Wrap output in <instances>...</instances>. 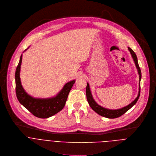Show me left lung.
Here are the masks:
<instances>
[{
	"label": "left lung",
	"mask_w": 156,
	"mask_h": 156,
	"mask_svg": "<svg viewBox=\"0 0 156 156\" xmlns=\"http://www.w3.org/2000/svg\"><path fill=\"white\" fill-rule=\"evenodd\" d=\"M132 56V58H133V60L135 61V65L136 66V68L138 69V74L140 75V81H141V69L140 68L138 65V59H137V57L136 55L135 54V53L133 51V50L132 49H131L130 47H128ZM140 91L138 93V97L136 98V99L132 102L131 103L130 105H129L128 106L124 107L123 108L119 109H116V110H111V109H108L106 108H104L101 106H100V105H98L95 101V100H93L91 94V91L90 90V87H89V84L87 83V87H86V96H87V101L88 102V104L90 105V106L91 108V109L95 111L97 113H98V114H100V115L105 117H107L109 119H114V118H117L119 117H120L122 115H123V114H125L127 111H129L133 105H135L136 104V103L137 102L139 97H140Z\"/></svg>",
	"instance_id": "left-lung-1"
}]
</instances>
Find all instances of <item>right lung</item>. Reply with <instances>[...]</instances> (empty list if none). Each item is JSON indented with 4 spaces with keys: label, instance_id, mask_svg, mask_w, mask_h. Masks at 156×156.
Segmentation results:
<instances>
[{
    "label": "right lung",
    "instance_id": "1",
    "mask_svg": "<svg viewBox=\"0 0 156 156\" xmlns=\"http://www.w3.org/2000/svg\"><path fill=\"white\" fill-rule=\"evenodd\" d=\"M21 61L22 55L15 72L16 94L19 102L34 116L42 119L50 117L63 109L75 80L67 83L55 97L48 99L34 98L27 94L21 85L20 77Z\"/></svg>",
    "mask_w": 156,
    "mask_h": 156
}]
</instances>
